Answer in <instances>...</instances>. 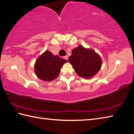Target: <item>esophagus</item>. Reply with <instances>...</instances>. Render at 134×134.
Segmentation results:
<instances>
[{
  "instance_id": "obj_1",
  "label": "esophagus",
  "mask_w": 134,
  "mask_h": 134,
  "mask_svg": "<svg viewBox=\"0 0 134 134\" xmlns=\"http://www.w3.org/2000/svg\"><path fill=\"white\" fill-rule=\"evenodd\" d=\"M64 59H65V60H68V56H65L64 57Z\"/></svg>"
}]
</instances>
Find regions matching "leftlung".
Wrapping results in <instances>:
<instances>
[{"label":"left lung","instance_id":"obj_1","mask_svg":"<svg viewBox=\"0 0 134 134\" xmlns=\"http://www.w3.org/2000/svg\"><path fill=\"white\" fill-rule=\"evenodd\" d=\"M69 62L77 75L85 79L93 77L100 70L102 65L101 56L94 50L82 45L72 50Z\"/></svg>","mask_w":134,"mask_h":134}]
</instances>
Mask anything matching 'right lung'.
I'll use <instances>...</instances> for the list:
<instances>
[{
	"mask_svg": "<svg viewBox=\"0 0 134 134\" xmlns=\"http://www.w3.org/2000/svg\"><path fill=\"white\" fill-rule=\"evenodd\" d=\"M67 62V60L53 55L50 51L46 50L36 59L35 72L41 80L52 81L59 76L63 65Z\"/></svg>",
	"mask_w": 134,
	"mask_h": 134,
	"instance_id": "obj_1",
	"label": "right lung"
}]
</instances>
